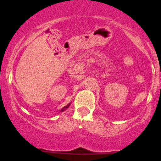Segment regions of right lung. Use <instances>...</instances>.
<instances>
[{"label": "right lung", "instance_id": "obj_1", "mask_svg": "<svg viewBox=\"0 0 161 161\" xmlns=\"http://www.w3.org/2000/svg\"><path fill=\"white\" fill-rule=\"evenodd\" d=\"M70 104H71V103H69V104H68V105H66V106H65V107H64V108H62V109H61V111H65V110H66V109H67V108H69V106H70Z\"/></svg>", "mask_w": 161, "mask_h": 161}]
</instances>
